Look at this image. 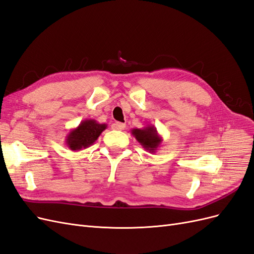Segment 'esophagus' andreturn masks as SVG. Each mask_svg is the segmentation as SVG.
<instances>
[{
    "mask_svg": "<svg viewBox=\"0 0 254 254\" xmlns=\"http://www.w3.org/2000/svg\"><path fill=\"white\" fill-rule=\"evenodd\" d=\"M111 128L113 130H124L125 124H124V123H121V122H115L111 125Z\"/></svg>",
    "mask_w": 254,
    "mask_h": 254,
    "instance_id": "34e87169",
    "label": "esophagus"
}]
</instances>
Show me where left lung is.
<instances>
[{"label":"left lung","instance_id":"1","mask_svg":"<svg viewBox=\"0 0 254 254\" xmlns=\"http://www.w3.org/2000/svg\"><path fill=\"white\" fill-rule=\"evenodd\" d=\"M131 134L135 137V140L139 142L145 150L150 153H155L163 142L157 128L153 125H148L144 128H133L131 129Z\"/></svg>","mask_w":254,"mask_h":254}]
</instances>
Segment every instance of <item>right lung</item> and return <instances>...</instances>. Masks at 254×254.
Here are the masks:
<instances>
[{
	"label": "right lung",
	"instance_id": "add662e5",
	"mask_svg": "<svg viewBox=\"0 0 254 254\" xmlns=\"http://www.w3.org/2000/svg\"><path fill=\"white\" fill-rule=\"evenodd\" d=\"M107 128V124H99L95 120H83L80 124L70 130L65 136V144L73 151L86 149L98 139Z\"/></svg>",
	"mask_w": 254,
	"mask_h": 254
}]
</instances>
